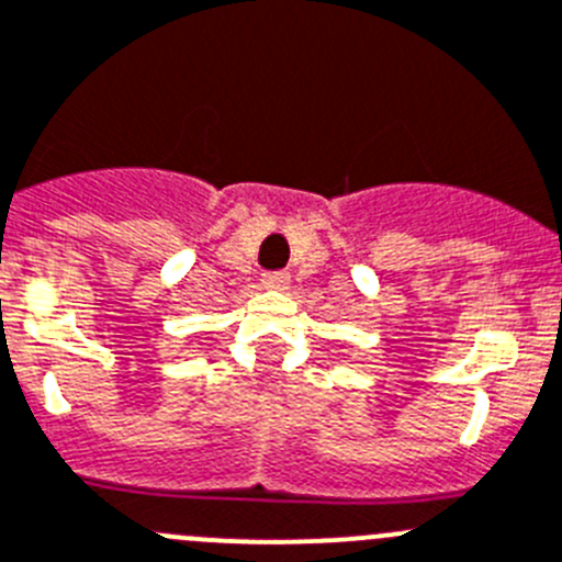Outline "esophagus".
Listing matches in <instances>:
<instances>
[{"instance_id":"34e87169","label":"esophagus","mask_w":562,"mask_h":562,"mask_svg":"<svg viewBox=\"0 0 562 562\" xmlns=\"http://www.w3.org/2000/svg\"><path fill=\"white\" fill-rule=\"evenodd\" d=\"M260 282H263L266 288H271V291H285L291 277H288V271H266V274L260 277Z\"/></svg>"}]
</instances>
